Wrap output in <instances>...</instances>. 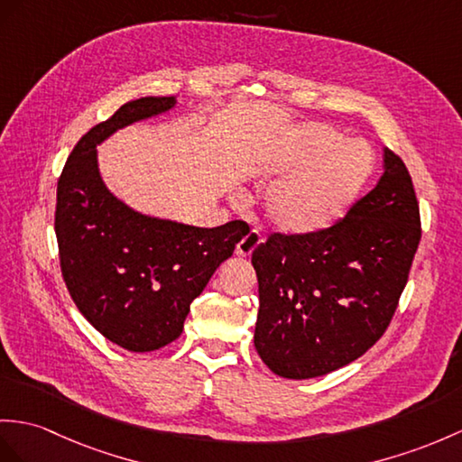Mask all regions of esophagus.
<instances>
[{
	"label": "esophagus",
	"instance_id": "1",
	"mask_svg": "<svg viewBox=\"0 0 462 462\" xmlns=\"http://www.w3.org/2000/svg\"><path fill=\"white\" fill-rule=\"evenodd\" d=\"M261 243H263L261 233H258V231H251L249 235H245V237L237 243V254H239V256H251L253 251H254L256 246L261 245Z\"/></svg>",
	"mask_w": 462,
	"mask_h": 462
}]
</instances>
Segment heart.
<instances>
[{
  "label": "heart",
  "instance_id": "obj_1",
  "mask_svg": "<svg viewBox=\"0 0 462 462\" xmlns=\"http://www.w3.org/2000/svg\"><path fill=\"white\" fill-rule=\"evenodd\" d=\"M343 140L341 133L313 125L284 154L268 161L263 174L280 182L266 199L268 219L290 235L329 227L361 196L373 172V151L363 141Z\"/></svg>",
  "mask_w": 462,
  "mask_h": 462
}]
</instances>
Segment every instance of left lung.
<instances>
[{
	"instance_id": "obj_1",
	"label": "left lung",
	"mask_w": 462,
	"mask_h": 462,
	"mask_svg": "<svg viewBox=\"0 0 462 462\" xmlns=\"http://www.w3.org/2000/svg\"><path fill=\"white\" fill-rule=\"evenodd\" d=\"M421 241L420 201L400 156L346 216L308 235L273 233L253 251L254 346L274 374L323 376L365 355L398 310Z\"/></svg>"
}]
</instances>
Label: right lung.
I'll return each mask as SVG.
<instances>
[{
	"instance_id": "obj_1",
	"label": "right lung",
	"mask_w": 462,
	"mask_h": 462,
	"mask_svg": "<svg viewBox=\"0 0 462 462\" xmlns=\"http://www.w3.org/2000/svg\"><path fill=\"white\" fill-rule=\"evenodd\" d=\"M172 106V96L127 101L76 143L56 184L54 233L64 284L82 316L131 353L178 339L189 303L251 231L241 219L204 229L146 217L101 182L96 144Z\"/></svg>"
}]
</instances>
